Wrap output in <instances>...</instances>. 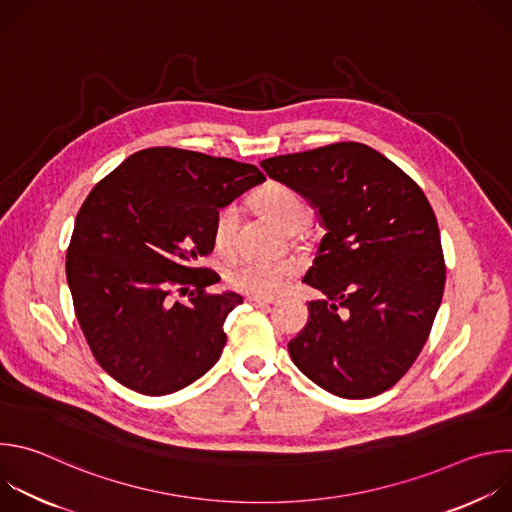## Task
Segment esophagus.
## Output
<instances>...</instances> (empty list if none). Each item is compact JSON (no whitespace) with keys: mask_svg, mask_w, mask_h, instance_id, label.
I'll list each match as a JSON object with an SVG mask.
<instances>
[{"mask_svg":"<svg viewBox=\"0 0 512 512\" xmlns=\"http://www.w3.org/2000/svg\"><path fill=\"white\" fill-rule=\"evenodd\" d=\"M247 302L251 306H257V308H265V306H271L273 304V298H259V296H249Z\"/></svg>","mask_w":512,"mask_h":512,"instance_id":"1","label":"esophagus"}]
</instances>
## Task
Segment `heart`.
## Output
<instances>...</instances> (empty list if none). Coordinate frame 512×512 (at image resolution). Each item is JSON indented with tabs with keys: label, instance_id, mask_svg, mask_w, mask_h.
<instances>
[{
	"label": "heart",
	"instance_id": "heart-1",
	"mask_svg": "<svg viewBox=\"0 0 512 512\" xmlns=\"http://www.w3.org/2000/svg\"><path fill=\"white\" fill-rule=\"evenodd\" d=\"M255 208L269 218V221L283 233L298 231L308 223L310 210L306 202L283 184L271 182L255 192ZM237 229V206L225 204L214 212L212 218V239L214 245L227 249ZM296 267L291 261H255L239 259L227 269V281L249 296H275L283 289L285 281L294 275Z\"/></svg>",
	"mask_w": 512,
	"mask_h": 512
}]
</instances>
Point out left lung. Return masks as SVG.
Wrapping results in <instances>:
<instances>
[{
	"instance_id": "1",
	"label": "left lung",
	"mask_w": 512,
	"mask_h": 512,
	"mask_svg": "<svg viewBox=\"0 0 512 512\" xmlns=\"http://www.w3.org/2000/svg\"><path fill=\"white\" fill-rule=\"evenodd\" d=\"M261 168L306 198L326 231L304 275L326 298L308 302V324L287 344L291 360L344 399L387 391L415 362L444 296L440 229L425 194L356 141Z\"/></svg>"
}]
</instances>
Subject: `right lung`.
<instances>
[{
	"label": "right lung",
	"instance_id": "1",
	"mask_svg": "<svg viewBox=\"0 0 512 512\" xmlns=\"http://www.w3.org/2000/svg\"><path fill=\"white\" fill-rule=\"evenodd\" d=\"M265 182L259 168L176 148L129 156L83 202L66 281L77 320L101 367L143 395L176 393L221 358L235 291L196 267L214 247V212ZM176 286L189 302L174 303Z\"/></svg>",
	"mask_w": 512,
	"mask_h": 512
}]
</instances>
